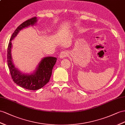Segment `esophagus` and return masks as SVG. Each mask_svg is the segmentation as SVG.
Returning <instances> with one entry per match:
<instances>
[{
	"label": "esophagus",
	"mask_w": 125,
	"mask_h": 125,
	"mask_svg": "<svg viewBox=\"0 0 125 125\" xmlns=\"http://www.w3.org/2000/svg\"><path fill=\"white\" fill-rule=\"evenodd\" d=\"M68 53L66 51H63L61 52L60 54V58H64L68 55Z\"/></svg>",
	"instance_id": "obj_1"
}]
</instances>
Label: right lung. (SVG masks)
<instances>
[{"instance_id":"add662e5","label":"right lung","mask_w":125,"mask_h":125,"mask_svg":"<svg viewBox=\"0 0 125 125\" xmlns=\"http://www.w3.org/2000/svg\"><path fill=\"white\" fill-rule=\"evenodd\" d=\"M36 22V18L35 17L23 22L18 26L11 35L7 48V63L12 79L17 85L30 90H38L43 87L49 82L53 68L57 60L54 57H45L38 65L36 72L31 75L22 74L15 68L12 64L11 56V41L21 30L31 25H34Z\"/></svg>"}]
</instances>
